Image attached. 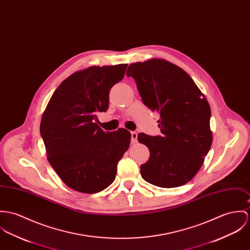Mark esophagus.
Returning a JSON list of instances; mask_svg holds the SVG:
<instances>
[{
	"mask_svg": "<svg viewBox=\"0 0 250 250\" xmlns=\"http://www.w3.org/2000/svg\"><path fill=\"white\" fill-rule=\"evenodd\" d=\"M131 136H132V143H136V141H137V133L136 132H132Z\"/></svg>",
	"mask_w": 250,
	"mask_h": 250,
	"instance_id": "obj_1",
	"label": "esophagus"
}]
</instances>
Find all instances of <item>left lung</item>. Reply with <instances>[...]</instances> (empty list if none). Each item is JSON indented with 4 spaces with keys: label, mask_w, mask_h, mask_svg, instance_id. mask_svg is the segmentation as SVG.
Masks as SVG:
<instances>
[{
    "label": "left lung",
    "mask_w": 250,
    "mask_h": 250,
    "mask_svg": "<svg viewBox=\"0 0 250 250\" xmlns=\"http://www.w3.org/2000/svg\"><path fill=\"white\" fill-rule=\"evenodd\" d=\"M127 76L136 80L143 103L159 114L161 136L138 134L150 151L140 166L144 181L162 188L190 182L212 144L211 110L205 94L182 68L164 59L132 63Z\"/></svg>",
    "instance_id": "8db88e82"
}]
</instances>
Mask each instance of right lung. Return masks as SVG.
<instances>
[{"label":"right lung","mask_w":250,"mask_h":250,"mask_svg":"<svg viewBox=\"0 0 250 250\" xmlns=\"http://www.w3.org/2000/svg\"><path fill=\"white\" fill-rule=\"evenodd\" d=\"M127 66L78 70L59 85L46 105L40 124L46 159L72 190L94 194L111 185L130 146L128 130L106 133L96 123V113L108 110L109 92L123 79Z\"/></svg>","instance_id":"right-lung-1"}]
</instances>
